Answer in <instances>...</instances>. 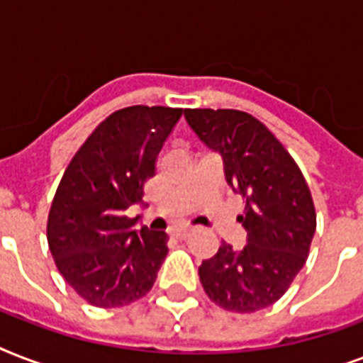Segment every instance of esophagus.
I'll use <instances>...</instances> for the list:
<instances>
[{"label":"esophagus","instance_id":"esophagus-1","mask_svg":"<svg viewBox=\"0 0 363 363\" xmlns=\"http://www.w3.org/2000/svg\"><path fill=\"white\" fill-rule=\"evenodd\" d=\"M192 232H194L192 228H177L175 232H173V235L179 239H186V238H190V233Z\"/></svg>","mask_w":363,"mask_h":363}]
</instances>
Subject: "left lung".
<instances>
[{
  "instance_id": "left-lung-1",
  "label": "left lung",
  "mask_w": 363,
  "mask_h": 363,
  "mask_svg": "<svg viewBox=\"0 0 363 363\" xmlns=\"http://www.w3.org/2000/svg\"><path fill=\"white\" fill-rule=\"evenodd\" d=\"M186 122L222 156L224 175L241 194L247 245L218 252L199 265L205 294L218 307L254 313L282 298L309 256L316 230L311 190L298 164L252 115L235 109H186Z\"/></svg>"
}]
</instances>
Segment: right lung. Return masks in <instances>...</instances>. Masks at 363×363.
I'll use <instances>...</instances> for the list:
<instances>
[{
	"instance_id": "add662e5",
	"label": "right lung",
	"mask_w": 363,
	"mask_h": 363,
	"mask_svg": "<svg viewBox=\"0 0 363 363\" xmlns=\"http://www.w3.org/2000/svg\"><path fill=\"white\" fill-rule=\"evenodd\" d=\"M182 116V109L133 105L107 116L67 165L50 205L48 248L65 282L90 305L113 309L152 288L167 233L141 228L125 211Z\"/></svg>"
}]
</instances>
